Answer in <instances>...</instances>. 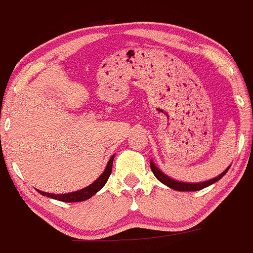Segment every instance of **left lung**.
Returning a JSON list of instances; mask_svg holds the SVG:
<instances>
[{
	"instance_id": "obj_1",
	"label": "left lung",
	"mask_w": 253,
	"mask_h": 253,
	"mask_svg": "<svg viewBox=\"0 0 253 253\" xmlns=\"http://www.w3.org/2000/svg\"><path fill=\"white\" fill-rule=\"evenodd\" d=\"M229 168L225 169V170L222 171L220 175H217L216 178H212V179H210V180L202 181V183H184V181H178V180H175V179L169 178L167 174H164L163 171L159 170V169L154 166L153 162H151V169H152V171H153L154 175H156V178L158 179L159 181H162L163 184H166L167 186L174 189V190H178V192H197V190H200V189L207 188V186L211 185V184L216 183L217 180H220V179H221L222 176L227 173Z\"/></svg>"
}]
</instances>
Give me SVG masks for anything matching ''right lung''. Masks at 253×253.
I'll return each mask as SVG.
<instances>
[{
    "mask_svg": "<svg viewBox=\"0 0 253 253\" xmlns=\"http://www.w3.org/2000/svg\"><path fill=\"white\" fill-rule=\"evenodd\" d=\"M114 157L115 156H112L111 158H110V161H109V163H107L106 168H105L104 173H102L101 175H100L99 178L94 181V183L90 184V185L86 186V188L82 189V190H77V192L68 193V194H50V193L41 192V190H38V192L41 193L42 195H44V197L51 198V199H56V200H59V202H64V203L84 202V200L90 199L92 195L96 194L100 189H101L102 186L106 184L107 179H109L110 174H111V171H112V162H114Z\"/></svg>",
    "mask_w": 253,
    "mask_h": 253,
    "instance_id": "add662e5",
    "label": "right lung"
}]
</instances>
